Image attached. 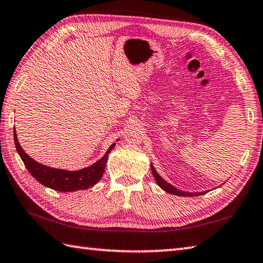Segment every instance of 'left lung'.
I'll list each match as a JSON object with an SVG mask.
<instances>
[{
  "mask_svg": "<svg viewBox=\"0 0 263 263\" xmlns=\"http://www.w3.org/2000/svg\"><path fill=\"white\" fill-rule=\"evenodd\" d=\"M152 172H153V176H154V178H155V180H156V182H157L158 186L161 187L162 189L165 190L166 193H170V194H172V195H176V196H188V197H189V196H200V195L206 194V192H204V193H186V192H182V190L177 189L176 187L171 186V184L167 183V182L165 181V180H164V179L156 172V170H155V167L153 166V164H152Z\"/></svg>",
  "mask_w": 263,
  "mask_h": 263,
  "instance_id": "obj_1",
  "label": "left lung"
}]
</instances>
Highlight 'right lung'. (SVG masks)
I'll use <instances>...</instances> for the list:
<instances>
[{"label":"right lung","instance_id":"add662e5","mask_svg":"<svg viewBox=\"0 0 263 263\" xmlns=\"http://www.w3.org/2000/svg\"><path fill=\"white\" fill-rule=\"evenodd\" d=\"M13 138L15 149L33 178L42 183L43 186L54 189L57 192H75V190L87 189L96 184L105 172L108 154L115 147V143H112L101 159L92 164L91 166L79 170V171H67V170L52 168L42 165L34 161L32 157H29L19 145L15 128L13 130Z\"/></svg>","mask_w":263,"mask_h":263}]
</instances>
